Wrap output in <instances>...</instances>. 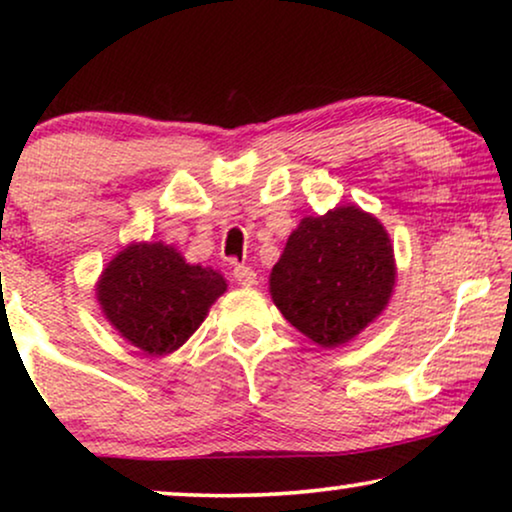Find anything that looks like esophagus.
Returning a JSON list of instances; mask_svg holds the SVG:
<instances>
[{
  "mask_svg": "<svg viewBox=\"0 0 512 512\" xmlns=\"http://www.w3.org/2000/svg\"><path fill=\"white\" fill-rule=\"evenodd\" d=\"M233 277H235V282L242 284V286H254L256 284V272L251 270L249 265H235Z\"/></svg>",
  "mask_w": 512,
  "mask_h": 512,
  "instance_id": "esophagus-1",
  "label": "esophagus"
}]
</instances>
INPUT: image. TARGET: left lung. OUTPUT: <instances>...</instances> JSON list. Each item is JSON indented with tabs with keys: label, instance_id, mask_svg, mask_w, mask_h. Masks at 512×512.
Returning <instances> with one entry per match:
<instances>
[{
	"label": "left lung",
	"instance_id": "left-lung-1",
	"mask_svg": "<svg viewBox=\"0 0 512 512\" xmlns=\"http://www.w3.org/2000/svg\"><path fill=\"white\" fill-rule=\"evenodd\" d=\"M394 282L387 230L349 205L300 221L272 268L270 293L291 326L321 347H338L387 307Z\"/></svg>",
	"mask_w": 512,
	"mask_h": 512
}]
</instances>
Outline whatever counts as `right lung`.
<instances>
[{"label":"right lung","instance_id":"right-lung-1","mask_svg":"<svg viewBox=\"0 0 512 512\" xmlns=\"http://www.w3.org/2000/svg\"><path fill=\"white\" fill-rule=\"evenodd\" d=\"M226 291L212 268L188 265L163 242L132 244L102 272L97 300L111 326L151 356L179 349Z\"/></svg>","mask_w":512,"mask_h":512}]
</instances>
